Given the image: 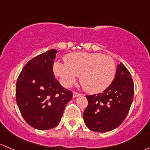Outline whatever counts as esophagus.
<instances>
[{
    "label": "esophagus",
    "instance_id": "34e87169",
    "mask_svg": "<svg viewBox=\"0 0 150 150\" xmlns=\"http://www.w3.org/2000/svg\"><path fill=\"white\" fill-rule=\"evenodd\" d=\"M80 96H81V94H80V93H78V92H73V94H72V97H73L74 98L80 97Z\"/></svg>",
    "mask_w": 150,
    "mask_h": 150
}]
</instances>
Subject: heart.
Segmentation results:
<instances>
[{
    "label": "heart",
    "instance_id": "heart-1",
    "mask_svg": "<svg viewBox=\"0 0 150 150\" xmlns=\"http://www.w3.org/2000/svg\"><path fill=\"white\" fill-rule=\"evenodd\" d=\"M65 64L56 62L53 70L65 86H70L80 76V82L89 93H100L108 88L115 76V62L100 53H75L64 57Z\"/></svg>",
    "mask_w": 150,
    "mask_h": 150
}]
</instances>
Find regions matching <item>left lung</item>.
I'll return each mask as SVG.
<instances>
[{
    "instance_id": "left-lung-1",
    "label": "left lung",
    "mask_w": 150,
    "mask_h": 150,
    "mask_svg": "<svg viewBox=\"0 0 150 150\" xmlns=\"http://www.w3.org/2000/svg\"><path fill=\"white\" fill-rule=\"evenodd\" d=\"M134 94L130 72L123 64L117 65L115 78L102 93L86 95L88 106L83 113L88 129L106 133L120 125L128 114Z\"/></svg>"
}]
</instances>
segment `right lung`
<instances>
[{
    "label": "right lung",
    "mask_w": 150,
    "mask_h": 150,
    "mask_svg": "<svg viewBox=\"0 0 150 150\" xmlns=\"http://www.w3.org/2000/svg\"><path fill=\"white\" fill-rule=\"evenodd\" d=\"M55 49L29 61L16 84V100L22 116L33 128L50 130L56 127L72 93L56 80L53 67Z\"/></svg>",
    "instance_id": "obj_1"
}]
</instances>
